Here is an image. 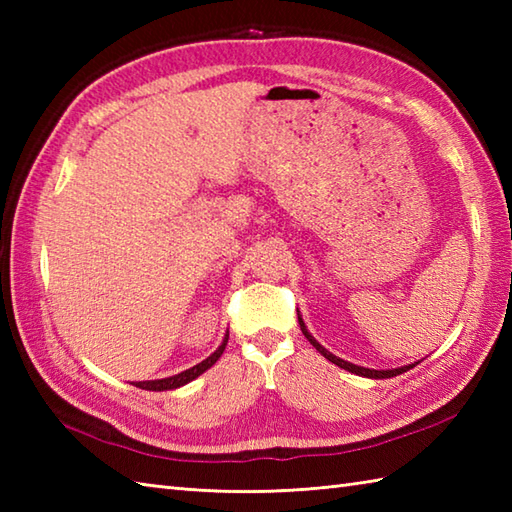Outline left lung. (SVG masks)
<instances>
[{
  "label": "left lung",
  "instance_id": "8db88e82",
  "mask_svg": "<svg viewBox=\"0 0 512 512\" xmlns=\"http://www.w3.org/2000/svg\"><path fill=\"white\" fill-rule=\"evenodd\" d=\"M299 325H301V332H303V336H306V339L317 347V352L319 354H323L325 358H328L330 363H334V365H339L341 369H345V372H352V374H356V376H363V378H374V380H378V378H394V376H398V374H405V372H409L411 367H416L420 361H416V363H411V365H402V367H394V369H369V367H361V365H354V363H350V361H343V358H339V356H334L330 350H325V347L314 339V336L308 332V328H306V323H303V319L299 317Z\"/></svg>",
  "mask_w": 512,
  "mask_h": 512
}]
</instances>
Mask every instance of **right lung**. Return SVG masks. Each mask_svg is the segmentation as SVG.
<instances>
[{
	"instance_id": "add662e5",
	"label": "right lung",
	"mask_w": 512,
	"mask_h": 512,
	"mask_svg": "<svg viewBox=\"0 0 512 512\" xmlns=\"http://www.w3.org/2000/svg\"><path fill=\"white\" fill-rule=\"evenodd\" d=\"M226 343H228V332L224 334V339H222L220 347H217V350H215L209 358H204L202 363L193 365V367H189V369H184V372H180V374H176V376L158 378V380H143V383H136V387L147 389V391H169V389H178V387H182V385H187V383H191V380L198 378L200 374H204L206 369H209L211 365H215L217 358L222 356Z\"/></svg>"
}]
</instances>
